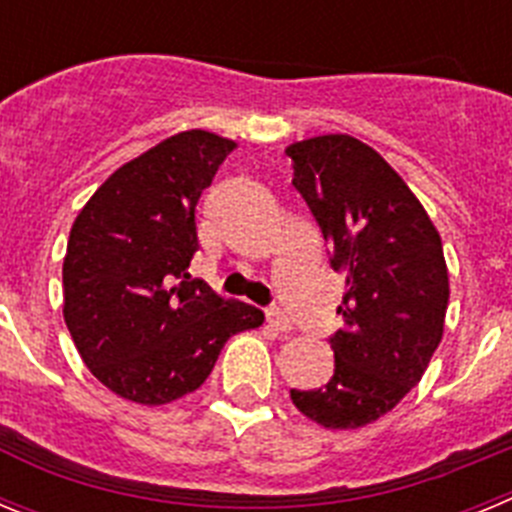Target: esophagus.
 <instances>
[{"label": "esophagus", "mask_w": 512, "mask_h": 512, "mask_svg": "<svg viewBox=\"0 0 512 512\" xmlns=\"http://www.w3.org/2000/svg\"><path fill=\"white\" fill-rule=\"evenodd\" d=\"M266 323L274 330H279V333H289V330H292V320H289L279 307H269V310H266Z\"/></svg>", "instance_id": "obj_1"}]
</instances>
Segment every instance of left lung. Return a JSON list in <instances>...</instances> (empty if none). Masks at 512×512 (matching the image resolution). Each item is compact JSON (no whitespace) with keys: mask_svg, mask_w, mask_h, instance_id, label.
Here are the masks:
<instances>
[{"mask_svg":"<svg viewBox=\"0 0 512 512\" xmlns=\"http://www.w3.org/2000/svg\"><path fill=\"white\" fill-rule=\"evenodd\" d=\"M297 192L346 274L343 328L330 336L336 372L292 390L302 415L330 431L390 413L420 382L443 336L449 269L441 235L402 176L374 148L333 133L287 146Z\"/></svg>","mask_w":512,"mask_h":512,"instance_id":"8db88e82","label":"left lung"}]
</instances>
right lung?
I'll return each instance as SVG.
<instances>
[{
	"instance_id": "add662e5",
	"label": "right lung",
	"mask_w": 512,
	"mask_h": 512,
	"mask_svg": "<svg viewBox=\"0 0 512 512\" xmlns=\"http://www.w3.org/2000/svg\"><path fill=\"white\" fill-rule=\"evenodd\" d=\"M233 140L184 130L148 148L92 194L63 259V320L89 372L138 405H166L202 387L225 341L264 312L225 300L189 261L194 210Z\"/></svg>"
}]
</instances>
